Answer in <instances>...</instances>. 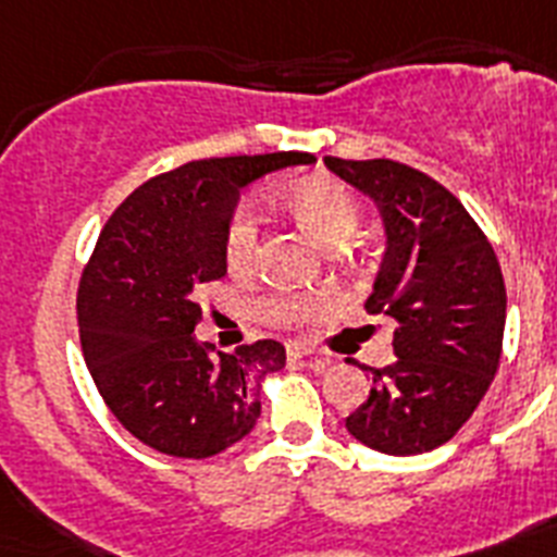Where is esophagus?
<instances>
[{"instance_id":"esophagus-1","label":"esophagus","mask_w":557,"mask_h":557,"mask_svg":"<svg viewBox=\"0 0 557 557\" xmlns=\"http://www.w3.org/2000/svg\"><path fill=\"white\" fill-rule=\"evenodd\" d=\"M286 355L288 357H314L320 366H329V357L320 355L314 346H306V343H288L286 346Z\"/></svg>"}]
</instances>
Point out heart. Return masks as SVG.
Segmentation results:
<instances>
[{"mask_svg": "<svg viewBox=\"0 0 557 557\" xmlns=\"http://www.w3.org/2000/svg\"><path fill=\"white\" fill-rule=\"evenodd\" d=\"M288 208L297 216V223L318 239L320 246L337 248L355 234L360 225V200L349 185L341 180H309V183L294 185L288 191ZM260 243V225L251 206H239L225 225V263L232 271L251 269ZM334 306L329 292L314 294H265L255 302V314L260 320L280 329L314 323Z\"/></svg>", "mask_w": 557, "mask_h": 557, "instance_id": "heart-1", "label": "heart"}]
</instances>
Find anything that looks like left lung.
Here are the masks:
<instances>
[{"label":"left lung","mask_w":557,"mask_h":557,"mask_svg":"<svg viewBox=\"0 0 557 557\" xmlns=\"http://www.w3.org/2000/svg\"><path fill=\"white\" fill-rule=\"evenodd\" d=\"M369 194L386 225V255L369 314L395 320V355L346 429L383 455H420L458 435L498 372L506 286L492 243L451 191L395 160L325 157Z\"/></svg>","instance_id":"1"}]
</instances>
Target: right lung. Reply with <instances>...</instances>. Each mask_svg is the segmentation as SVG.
Returning <instances> with one entry per match:
<instances>
[{
	"instance_id": "right-lung-1",
	"label": "right lung",
	"mask_w": 557,
	"mask_h": 557,
	"mask_svg": "<svg viewBox=\"0 0 557 557\" xmlns=\"http://www.w3.org/2000/svg\"><path fill=\"white\" fill-rule=\"evenodd\" d=\"M311 153L194 160L143 183L99 232L79 277L88 372L131 435L171 458H211L255 429L260 383L286 366L277 341L216 351L194 337L197 288L225 277V225L239 191Z\"/></svg>"
}]
</instances>
